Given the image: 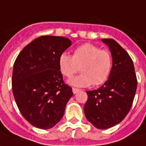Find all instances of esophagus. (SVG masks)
Segmentation results:
<instances>
[{
  "instance_id": "1",
  "label": "esophagus",
  "mask_w": 146,
  "mask_h": 146,
  "mask_svg": "<svg viewBox=\"0 0 146 146\" xmlns=\"http://www.w3.org/2000/svg\"><path fill=\"white\" fill-rule=\"evenodd\" d=\"M79 90H80L78 89V88H75V87H73V88H72V91H73V93H74V94H76L77 92H79Z\"/></svg>"
}]
</instances>
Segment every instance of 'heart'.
I'll list each match as a JSON object with an SVG mask.
<instances>
[{"mask_svg":"<svg viewBox=\"0 0 146 146\" xmlns=\"http://www.w3.org/2000/svg\"><path fill=\"white\" fill-rule=\"evenodd\" d=\"M59 68L67 78L77 71L81 74L71 79L69 83L75 86H98L108 79L113 65V57L109 50L100 49L94 44H83L73 50L72 56L61 53L58 59Z\"/></svg>","mask_w":146,"mask_h":146,"instance_id":"1","label":"heart"}]
</instances>
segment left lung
<instances>
[{"label":"left lung","instance_id":"8db88e82","mask_svg":"<svg viewBox=\"0 0 146 146\" xmlns=\"http://www.w3.org/2000/svg\"><path fill=\"white\" fill-rule=\"evenodd\" d=\"M113 57L109 79L97 90H88L84 113L94 127L106 129L121 122L129 113L137 80L132 59L113 39H102Z\"/></svg>","mask_w":146,"mask_h":146}]
</instances>
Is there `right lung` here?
Segmentation results:
<instances>
[{
  "label": "right lung",
  "mask_w": 146,
  "mask_h": 146,
  "mask_svg": "<svg viewBox=\"0 0 146 146\" xmlns=\"http://www.w3.org/2000/svg\"><path fill=\"white\" fill-rule=\"evenodd\" d=\"M71 45L63 36H42L22 49L15 60L12 88L23 117L36 128L56 125L73 95L64 83L58 59Z\"/></svg>",
  "instance_id": "obj_1"
}]
</instances>
